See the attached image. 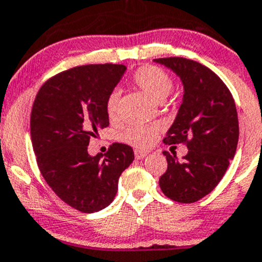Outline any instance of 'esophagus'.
I'll use <instances>...</instances> for the list:
<instances>
[{
	"label": "esophagus",
	"instance_id": "obj_1",
	"mask_svg": "<svg viewBox=\"0 0 262 262\" xmlns=\"http://www.w3.org/2000/svg\"><path fill=\"white\" fill-rule=\"evenodd\" d=\"M147 155V151H142V150H135V157L136 159H144Z\"/></svg>",
	"mask_w": 262,
	"mask_h": 262
}]
</instances>
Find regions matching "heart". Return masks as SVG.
Segmentation results:
<instances>
[{"instance_id": "1", "label": "heart", "mask_w": 262, "mask_h": 262, "mask_svg": "<svg viewBox=\"0 0 262 262\" xmlns=\"http://www.w3.org/2000/svg\"><path fill=\"white\" fill-rule=\"evenodd\" d=\"M132 82L155 102H163L173 89L170 75L160 67L151 64L139 67L132 76ZM118 100L120 94L117 92L111 93L105 100V112L111 120H115L118 116ZM121 139L135 147L147 149L157 141L158 127L151 125L132 126L121 134Z\"/></svg>"}]
</instances>
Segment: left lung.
<instances>
[{"mask_svg":"<svg viewBox=\"0 0 262 262\" xmlns=\"http://www.w3.org/2000/svg\"><path fill=\"white\" fill-rule=\"evenodd\" d=\"M181 77L183 102L165 135V145L185 144L187 155L163 151L168 167L159 178L163 193L182 204L196 203L218 186L237 150L239 127L227 85L204 64L183 57L154 59Z\"/></svg>","mask_w":262,"mask_h":262,"instance_id":"1","label":"left lung"}]
</instances>
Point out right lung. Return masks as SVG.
<instances>
[{
  "mask_svg": "<svg viewBox=\"0 0 262 262\" xmlns=\"http://www.w3.org/2000/svg\"><path fill=\"white\" fill-rule=\"evenodd\" d=\"M123 64H85L54 75L40 86L30 115V136L43 178L62 201L81 213L107 208L134 150L115 142L104 157L88 154L90 137L110 126L105 100L125 74Z\"/></svg>",
  "mask_w": 262,
  "mask_h": 262,
  "instance_id": "add662e5",
  "label": "right lung"
}]
</instances>
